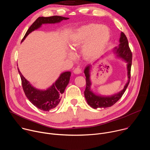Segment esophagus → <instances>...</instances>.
I'll return each mask as SVG.
<instances>
[{"label": "esophagus", "instance_id": "34e87169", "mask_svg": "<svg viewBox=\"0 0 150 150\" xmlns=\"http://www.w3.org/2000/svg\"><path fill=\"white\" fill-rule=\"evenodd\" d=\"M81 72H82L81 69L80 68H79V67H77V68H75L74 70V73L75 74H81Z\"/></svg>", "mask_w": 150, "mask_h": 150}]
</instances>
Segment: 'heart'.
<instances>
[{"label":"heart","mask_w":150,"mask_h":150,"mask_svg":"<svg viewBox=\"0 0 150 150\" xmlns=\"http://www.w3.org/2000/svg\"><path fill=\"white\" fill-rule=\"evenodd\" d=\"M110 37L109 28L97 24H89L76 28L72 34L69 41L70 47L75 50L82 46L81 53L85 59L97 57L105 48ZM70 57L73 53L69 52Z\"/></svg>","instance_id":"1"}]
</instances>
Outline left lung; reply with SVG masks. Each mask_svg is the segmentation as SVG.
Returning a JSON list of instances; mask_svg holds the SVG:
<instances>
[{
	"label": "left lung",
	"mask_w": 150,
	"mask_h": 150,
	"mask_svg": "<svg viewBox=\"0 0 150 150\" xmlns=\"http://www.w3.org/2000/svg\"><path fill=\"white\" fill-rule=\"evenodd\" d=\"M119 42L120 44L119 46L114 47L111 50L110 53H113L116 58L120 59L126 63L127 81L122 90L111 96H103L96 94L93 91V90H91L92 82L91 80L90 74L91 65L89 64L85 68L83 72L85 76H86V88H85V90L84 91V96L88 104L93 109L107 108L113 105L122 97L129 83L132 54L129 47L127 39L123 33H120ZM102 57H103V56H101V58ZM99 60L100 59H98L93 63V64Z\"/></svg>",
	"instance_id": "8db88e82"
}]
</instances>
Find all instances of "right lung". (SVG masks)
Returning <instances> with one entry per match:
<instances>
[{
  "mask_svg": "<svg viewBox=\"0 0 150 150\" xmlns=\"http://www.w3.org/2000/svg\"><path fill=\"white\" fill-rule=\"evenodd\" d=\"M68 19V18L60 16L39 17L28 28L21 42L24 41L31 33L40 28L42 24L59 23L63 20ZM18 71L22 81L24 91L27 98L36 108L45 112H49V110L55 108L59 104L62 98V94L65 91L69 83L71 75L70 71L64 72L60 74L59 78L51 86L46 90H40L34 87L21 74L18 68Z\"/></svg>",
  "mask_w": 150,
  "mask_h": 150,
  "instance_id": "right-lung-1",
  "label": "right lung"
}]
</instances>
